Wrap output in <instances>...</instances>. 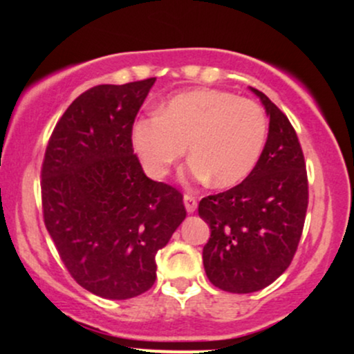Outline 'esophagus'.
I'll list each match as a JSON object with an SVG mask.
<instances>
[{
  "label": "esophagus",
  "mask_w": 354,
  "mask_h": 354,
  "mask_svg": "<svg viewBox=\"0 0 354 354\" xmlns=\"http://www.w3.org/2000/svg\"><path fill=\"white\" fill-rule=\"evenodd\" d=\"M183 201H185L186 211H188V213H194V211H196L198 201H196V198L193 196V194H188V193H186L185 196H183Z\"/></svg>",
  "instance_id": "obj_1"
}]
</instances>
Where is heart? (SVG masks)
Here are the masks:
<instances>
[{
    "label": "heart",
    "instance_id": "heart-1",
    "mask_svg": "<svg viewBox=\"0 0 354 354\" xmlns=\"http://www.w3.org/2000/svg\"><path fill=\"white\" fill-rule=\"evenodd\" d=\"M266 133V113L256 101L221 89H193L173 96L158 115L140 118L131 140L145 171L154 180L171 171L188 146L191 174L228 188L253 171Z\"/></svg>",
    "mask_w": 354,
    "mask_h": 354
}]
</instances>
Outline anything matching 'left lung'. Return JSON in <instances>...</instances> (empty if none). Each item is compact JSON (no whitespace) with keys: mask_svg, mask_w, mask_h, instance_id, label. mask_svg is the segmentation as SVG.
<instances>
[{"mask_svg":"<svg viewBox=\"0 0 354 354\" xmlns=\"http://www.w3.org/2000/svg\"><path fill=\"white\" fill-rule=\"evenodd\" d=\"M268 140L254 169L228 191L203 198L198 213L211 228L203 265L214 286L253 293L293 261L308 209V174L293 124L265 93Z\"/></svg>","mask_w":354,"mask_h":354,"instance_id":"left-lung-1","label":"left lung"}]
</instances>
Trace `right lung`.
I'll list each match as a JSON object with an SVG mask.
<instances>
[{
	"mask_svg": "<svg viewBox=\"0 0 354 354\" xmlns=\"http://www.w3.org/2000/svg\"><path fill=\"white\" fill-rule=\"evenodd\" d=\"M154 81L81 93L44 151V225L71 278L101 298L148 291L154 256L186 218L181 191L149 180L133 149L135 118Z\"/></svg>",
	"mask_w": 354,
	"mask_h": 354,
	"instance_id": "add662e5",
	"label": "right lung"
}]
</instances>
